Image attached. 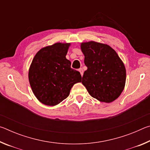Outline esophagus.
Segmentation results:
<instances>
[{
    "instance_id": "obj_1",
    "label": "esophagus",
    "mask_w": 150,
    "mask_h": 150,
    "mask_svg": "<svg viewBox=\"0 0 150 150\" xmlns=\"http://www.w3.org/2000/svg\"><path fill=\"white\" fill-rule=\"evenodd\" d=\"M79 71L80 72V73H81V76H82L83 75V69H82V68H80L79 69Z\"/></svg>"
}]
</instances>
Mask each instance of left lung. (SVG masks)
Returning a JSON list of instances; mask_svg holds the SVG:
<instances>
[{
  "label": "left lung",
  "instance_id": "left-lung-1",
  "mask_svg": "<svg viewBox=\"0 0 150 150\" xmlns=\"http://www.w3.org/2000/svg\"><path fill=\"white\" fill-rule=\"evenodd\" d=\"M87 69L82 83L91 96L100 102L111 103L122 92L126 83V69L122 61L109 45L95 42L82 43Z\"/></svg>",
  "mask_w": 150,
  "mask_h": 150
}]
</instances>
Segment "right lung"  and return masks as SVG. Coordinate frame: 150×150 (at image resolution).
Wrapping results in <instances>:
<instances>
[{"label":"right lung","mask_w":150,"mask_h":150,"mask_svg":"<svg viewBox=\"0 0 150 150\" xmlns=\"http://www.w3.org/2000/svg\"><path fill=\"white\" fill-rule=\"evenodd\" d=\"M69 45L56 43L45 47L32 60L30 84L35 97L45 105H58L69 96L73 85L81 81L80 73L71 68L65 57Z\"/></svg>","instance_id":"1"}]
</instances>
